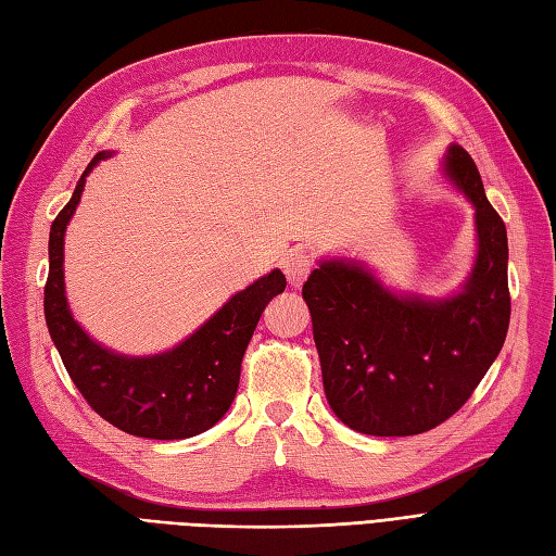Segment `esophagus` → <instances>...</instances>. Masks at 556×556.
Wrapping results in <instances>:
<instances>
[{
	"label": "esophagus",
	"instance_id": "34e87169",
	"mask_svg": "<svg viewBox=\"0 0 556 556\" xmlns=\"http://www.w3.org/2000/svg\"><path fill=\"white\" fill-rule=\"evenodd\" d=\"M282 270H286L288 282L292 288H302V282L306 276L312 274V258L302 250L290 252L286 258H282Z\"/></svg>",
	"mask_w": 556,
	"mask_h": 556
}]
</instances>
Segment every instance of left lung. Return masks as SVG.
<instances>
[{
  "instance_id": "obj_1",
  "label": "left lung",
  "mask_w": 556,
  "mask_h": 556,
  "mask_svg": "<svg viewBox=\"0 0 556 556\" xmlns=\"http://www.w3.org/2000/svg\"><path fill=\"white\" fill-rule=\"evenodd\" d=\"M440 166L476 212V258L459 290L400 292L350 256L318 258L302 288L326 400L356 433L402 438L447 421L507 338V228L464 147L450 144Z\"/></svg>"
}]
</instances>
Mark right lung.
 <instances>
[{
  "label": "right lung",
  "mask_w": 556,
  "mask_h": 556,
  "mask_svg": "<svg viewBox=\"0 0 556 556\" xmlns=\"http://www.w3.org/2000/svg\"><path fill=\"white\" fill-rule=\"evenodd\" d=\"M114 156L100 152L85 168L68 204L49 230V276L45 318L71 380L92 409L123 433L150 440H185L216 426L236 400L240 364L266 304L286 290L280 268L232 294L220 309L159 354L130 356L104 348L68 306L64 282V238L92 168Z\"/></svg>",
  "instance_id": "1"
}]
</instances>
